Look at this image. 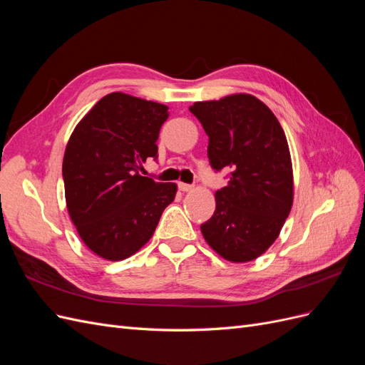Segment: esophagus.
<instances>
[{
	"label": "esophagus",
	"mask_w": 365,
	"mask_h": 365,
	"mask_svg": "<svg viewBox=\"0 0 365 365\" xmlns=\"http://www.w3.org/2000/svg\"><path fill=\"white\" fill-rule=\"evenodd\" d=\"M178 187H180L181 192H190V190H193V185L185 184V182H178Z\"/></svg>",
	"instance_id": "34e87169"
}]
</instances>
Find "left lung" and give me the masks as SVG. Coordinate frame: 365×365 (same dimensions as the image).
Here are the masks:
<instances>
[{
    "instance_id": "8db88e82",
    "label": "left lung",
    "mask_w": 365,
    "mask_h": 365,
    "mask_svg": "<svg viewBox=\"0 0 365 365\" xmlns=\"http://www.w3.org/2000/svg\"><path fill=\"white\" fill-rule=\"evenodd\" d=\"M190 113L208 135V158L228 169V184L215 193L216 210L201 225L220 257L245 263L279 237L294 202L291 152L277 117L257 97L231 94L195 102Z\"/></svg>"
}]
</instances>
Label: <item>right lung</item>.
Segmentation results:
<instances>
[{
    "label": "right lung",
    "instance_id": "obj_1",
    "mask_svg": "<svg viewBox=\"0 0 365 365\" xmlns=\"http://www.w3.org/2000/svg\"><path fill=\"white\" fill-rule=\"evenodd\" d=\"M168 106L125 93L102 97L76 125L65 148V201L83 244L105 260L146 245L178 185L138 170L157 157Z\"/></svg>",
    "mask_w": 365,
    "mask_h": 365
}]
</instances>
